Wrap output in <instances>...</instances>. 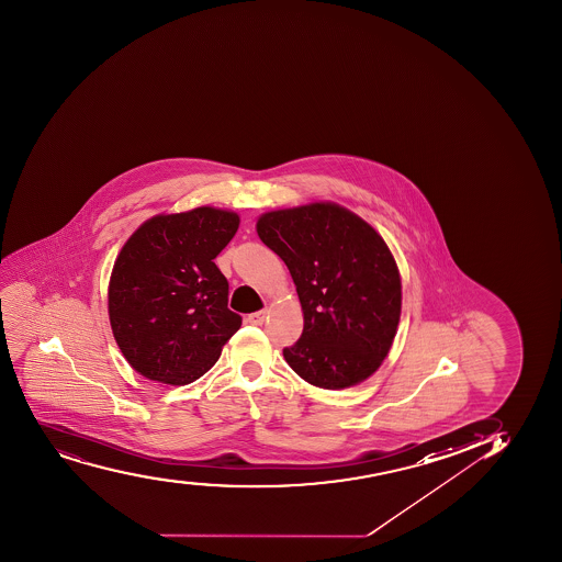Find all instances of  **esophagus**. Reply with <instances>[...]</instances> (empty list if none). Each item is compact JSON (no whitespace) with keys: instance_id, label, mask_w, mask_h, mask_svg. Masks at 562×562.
I'll return each instance as SVG.
<instances>
[{"instance_id":"obj_1","label":"esophagus","mask_w":562,"mask_h":562,"mask_svg":"<svg viewBox=\"0 0 562 562\" xmlns=\"http://www.w3.org/2000/svg\"><path fill=\"white\" fill-rule=\"evenodd\" d=\"M266 318L267 310H260V312L250 313L249 317H247V321H249L250 324H255V326H260V324H263Z\"/></svg>"}]
</instances>
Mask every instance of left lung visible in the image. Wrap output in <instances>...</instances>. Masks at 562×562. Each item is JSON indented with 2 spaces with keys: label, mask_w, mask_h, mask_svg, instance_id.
Returning <instances> with one entry per match:
<instances>
[{
  "label": "left lung",
  "mask_w": 562,
  "mask_h": 562,
  "mask_svg": "<svg viewBox=\"0 0 562 562\" xmlns=\"http://www.w3.org/2000/svg\"><path fill=\"white\" fill-rule=\"evenodd\" d=\"M261 241L290 269L304 329L288 364L318 389L370 378L390 351L401 315V278L384 239L335 203L267 212Z\"/></svg>",
  "instance_id": "left-lung-1"
}]
</instances>
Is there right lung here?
<instances>
[{"mask_svg": "<svg viewBox=\"0 0 562 562\" xmlns=\"http://www.w3.org/2000/svg\"><path fill=\"white\" fill-rule=\"evenodd\" d=\"M238 225L234 212L200 206L151 217L124 244L108 312L119 348L140 375L192 383L238 331L241 317L227 307V278L212 261Z\"/></svg>", "mask_w": 562, "mask_h": 562, "instance_id": "right-lung-1", "label": "right lung"}]
</instances>
